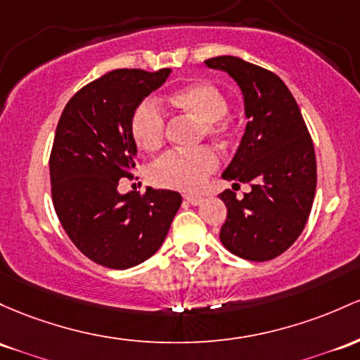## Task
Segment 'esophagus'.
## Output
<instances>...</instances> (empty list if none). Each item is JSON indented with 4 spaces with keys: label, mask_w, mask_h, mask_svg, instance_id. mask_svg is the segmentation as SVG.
<instances>
[{
    "label": "esophagus",
    "mask_w": 360,
    "mask_h": 360,
    "mask_svg": "<svg viewBox=\"0 0 360 360\" xmlns=\"http://www.w3.org/2000/svg\"><path fill=\"white\" fill-rule=\"evenodd\" d=\"M184 200L186 201H189V203L191 205H201L203 203V196H200V195H184Z\"/></svg>",
    "instance_id": "esophagus-1"
}]
</instances>
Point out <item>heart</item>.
<instances>
[{"label":"heart","instance_id":"1","mask_svg":"<svg viewBox=\"0 0 360 360\" xmlns=\"http://www.w3.org/2000/svg\"><path fill=\"white\" fill-rule=\"evenodd\" d=\"M169 104L172 108L191 114L201 121L205 135L224 136L229 131L227 98L217 85L210 82H193L183 85L169 94ZM131 136L135 143L145 152H155L162 147L165 138V114L155 101L145 98L131 116ZM219 167V157L212 148L201 147L191 152L171 150L150 167L152 181L159 186L179 189V191H195L207 176Z\"/></svg>","mask_w":360,"mask_h":360}]
</instances>
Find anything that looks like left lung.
I'll return each mask as SVG.
<instances>
[{
  "instance_id": "obj_1",
  "label": "left lung",
  "mask_w": 360,
  "mask_h": 360,
  "mask_svg": "<svg viewBox=\"0 0 360 360\" xmlns=\"http://www.w3.org/2000/svg\"><path fill=\"white\" fill-rule=\"evenodd\" d=\"M239 85L248 124L222 177L232 188L250 183L244 198L220 193L227 219L220 240L232 255L268 262L287 251L309 219L316 193V155L301 109L287 85L271 71L236 56L205 61Z\"/></svg>"
}]
</instances>
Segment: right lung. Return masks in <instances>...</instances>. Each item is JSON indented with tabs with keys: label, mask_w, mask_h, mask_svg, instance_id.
Returning <instances> with one entry per match:
<instances>
[{
	"label": "right lung",
	"mask_w": 360,
	"mask_h": 360,
	"mask_svg": "<svg viewBox=\"0 0 360 360\" xmlns=\"http://www.w3.org/2000/svg\"><path fill=\"white\" fill-rule=\"evenodd\" d=\"M169 75L109 71L78 90L59 117L49 159L54 210L75 246L102 266L126 270L155 255L183 201L171 189L117 191L135 167L133 110Z\"/></svg>",
	"instance_id": "1"
}]
</instances>
